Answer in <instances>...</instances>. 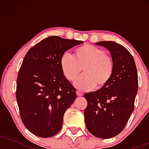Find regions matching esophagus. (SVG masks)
<instances>
[{"mask_svg":"<svg viewBox=\"0 0 149 149\" xmlns=\"http://www.w3.org/2000/svg\"><path fill=\"white\" fill-rule=\"evenodd\" d=\"M76 95H78V97H81V96H83V92H80L79 91H77L76 92Z\"/></svg>","mask_w":149,"mask_h":149,"instance_id":"obj_1","label":"esophagus"}]
</instances>
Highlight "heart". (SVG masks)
<instances>
[{"label":"heart","mask_w":149,"mask_h":149,"mask_svg":"<svg viewBox=\"0 0 149 149\" xmlns=\"http://www.w3.org/2000/svg\"><path fill=\"white\" fill-rule=\"evenodd\" d=\"M60 66L63 74L70 82H74L78 90L88 91L101 89L109 83L114 71L113 60L102 49L90 44H84L75 49L73 57L64 54L61 57Z\"/></svg>","instance_id":"1"}]
</instances>
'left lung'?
I'll return each mask as SVG.
<instances>
[{
  "label": "left lung",
  "mask_w": 149,
  "mask_h": 149,
  "mask_svg": "<svg viewBox=\"0 0 149 149\" xmlns=\"http://www.w3.org/2000/svg\"><path fill=\"white\" fill-rule=\"evenodd\" d=\"M96 44L110 51L114 71L105 87L85 95L88 102L85 122L94 136L109 139L123 131L134 111L138 91L137 71L134 58L124 46L113 41Z\"/></svg>",
  "instance_id": "8db88e82"
}]
</instances>
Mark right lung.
Segmentation results:
<instances>
[{
  "mask_svg": "<svg viewBox=\"0 0 149 149\" xmlns=\"http://www.w3.org/2000/svg\"><path fill=\"white\" fill-rule=\"evenodd\" d=\"M83 41L49 36L31 47L17 78L16 98L27 129L40 137L57 134L64 114L76 98V90L65 78L61 57Z\"/></svg>",
  "mask_w": 149,
  "mask_h": 149,
  "instance_id": "obj_1",
  "label": "right lung"
}]
</instances>
